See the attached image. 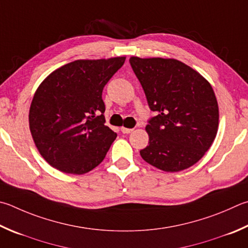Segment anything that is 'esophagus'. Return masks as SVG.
I'll list each match as a JSON object with an SVG mask.
<instances>
[{"label":"esophagus","mask_w":248,"mask_h":248,"mask_svg":"<svg viewBox=\"0 0 248 248\" xmlns=\"http://www.w3.org/2000/svg\"><path fill=\"white\" fill-rule=\"evenodd\" d=\"M120 130H121V132H123V133H124V134L131 133V132L133 131V129H129V128H124V127H123V128H121Z\"/></svg>","instance_id":"obj_1"}]
</instances>
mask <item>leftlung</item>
Segmentation results:
<instances>
[{
  "mask_svg": "<svg viewBox=\"0 0 248 248\" xmlns=\"http://www.w3.org/2000/svg\"><path fill=\"white\" fill-rule=\"evenodd\" d=\"M150 109L148 145L142 158L167 172L186 169L209 150L219 124L217 98L208 81L177 60L130 58Z\"/></svg>",
  "mask_w": 248,
  "mask_h": 248,
  "instance_id": "obj_1",
  "label": "left lung"
}]
</instances>
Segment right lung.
<instances>
[{
  "label": "right lung",
  "instance_id": "right-lung-1",
  "mask_svg": "<svg viewBox=\"0 0 248 248\" xmlns=\"http://www.w3.org/2000/svg\"><path fill=\"white\" fill-rule=\"evenodd\" d=\"M124 60L75 61L40 84L29 125L35 146L52 167L83 174L105 158L117 134L105 125L102 93Z\"/></svg>",
  "mask_w": 248,
  "mask_h": 248
}]
</instances>
